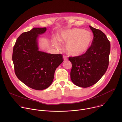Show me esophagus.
Segmentation results:
<instances>
[{
	"instance_id": "esophagus-1",
	"label": "esophagus",
	"mask_w": 122,
	"mask_h": 122,
	"mask_svg": "<svg viewBox=\"0 0 122 122\" xmlns=\"http://www.w3.org/2000/svg\"><path fill=\"white\" fill-rule=\"evenodd\" d=\"M63 59H64V61H66L67 60V58L66 56H63Z\"/></svg>"
}]
</instances>
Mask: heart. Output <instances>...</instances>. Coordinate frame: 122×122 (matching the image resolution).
I'll use <instances>...</instances> for the list:
<instances>
[{
    "label": "heart",
    "instance_id": "obj_1",
    "mask_svg": "<svg viewBox=\"0 0 122 122\" xmlns=\"http://www.w3.org/2000/svg\"><path fill=\"white\" fill-rule=\"evenodd\" d=\"M57 39L61 43L66 44L65 49L69 55L79 56L86 53L88 50L93 42V36L89 31L74 28L60 31ZM53 43L56 47H59L56 38L53 39Z\"/></svg>",
    "mask_w": 122,
    "mask_h": 122
}]
</instances>
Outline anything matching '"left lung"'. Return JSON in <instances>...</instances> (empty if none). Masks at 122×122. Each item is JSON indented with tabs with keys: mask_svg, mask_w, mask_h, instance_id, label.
<instances>
[{
	"mask_svg": "<svg viewBox=\"0 0 122 122\" xmlns=\"http://www.w3.org/2000/svg\"><path fill=\"white\" fill-rule=\"evenodd\" d=\"M94 34L92 45L83 55L70 57L71 78L73 83L86 88L96 83L106 72L109 66L111 44L106 35L89 25Z\"/></svg>",
	"mask_w": 122,
	"mask_h": 122,
	"instance_id": "obj_1",
	"label": "left lung"
}]
</instances>
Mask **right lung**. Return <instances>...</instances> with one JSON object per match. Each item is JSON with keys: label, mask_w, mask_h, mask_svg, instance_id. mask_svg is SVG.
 <instances>
[{"label": "right lung", "mask_w": 122, "mask_h": 122, "mask_svg": "<svg viewBox=\"0 0 122 122\" xmlns=\"http://www.w3.org/2000/svg\"><path fill=\"white\" fill-rule=\"evenodd\" d=\"M46 27H35L22 33L13 49L12 61L16 76L30 88L44 90L53 82L56 68L63 62L61 54H48L39 50V35Z\"/></svg>", "instance_id": "1"}]
</instances>
